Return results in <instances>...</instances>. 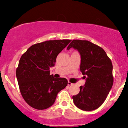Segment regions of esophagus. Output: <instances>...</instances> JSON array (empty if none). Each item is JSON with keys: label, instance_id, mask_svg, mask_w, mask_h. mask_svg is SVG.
<instances>
[{"label": "esophagus", "instance_id": "esophagus-1", "mask_svg": "<svg viewBox=\"0 0 128 128\" xmlns=\"http://www.w3.org/2000/svg\"><path fill=\"white\" fill-rule=\"evenodd\" d=\"M68 86L72 85V83H71V82H68Z\"/></svg>", "mask_w": 128, "mask_h": 128}]
</instances>
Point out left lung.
<instances>
[{
  "label": "left lung",
  "mask_w": 128,
  "mask_h": 128,
  "mask_svg": "<svg viewBox=\"0 0 128 128\" xmlns=\"http://www.w3.org/2000/svg\"><path fill=\"white\" fill-rule=\"evenodd\" d=\"M71 48L80 53V70L86 80L79 93L72 96L73 102L82 110H95L103 104L112 86V64L103 48L88 40H73L67 50Z\"/></svg>",
  "instance_id": "1"
}]
</instances>
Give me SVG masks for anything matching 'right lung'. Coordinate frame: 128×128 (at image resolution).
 <instances>
[{
    "label": "right lung",
    "instance_id": "1",
    "mask_svg": "<svg viewBox=\"0 0 128 128\" xmlns=\"http://www.w3.org/2000/svg\"><path fill=\"white\" fill-rule=\"evenodd\" d=\"M71 40H48L34 44L22 56L16 70L20 91L33 108L42 110L54 104L58 92L68 84L65 78L50 75L57 55Z\"/></svg>",
    "mask_w": 128,
    "mask_h": 128
}]
</instances>
